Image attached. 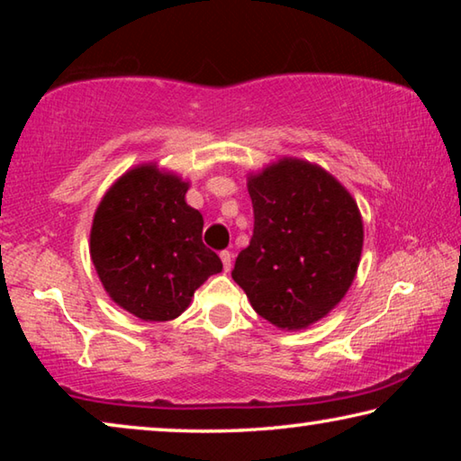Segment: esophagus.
<instances>
[{
	"label": "esophagus",
	"mask_w": 461,
	"mask_h": 461,
	"mask_svg": "<svg viewBox=\"0 0 461 461\" xmlns=\"http://www.w3.org/2000/svg\"><path fill=\"white\" fill-rule=\"evenodd\" d=\"M220 256H221V262H223V270H225V272H230V268H231V258H233V254L230 252V249H223V252H221Z\"/></svg>",
	"instance_id": "1"
}]
</instances>
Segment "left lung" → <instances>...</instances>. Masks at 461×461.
Here are the masks:
<instances>
[{"label": "left lung", "instance_id": "8db88e82", "mask_svg": "<svg viewBox=\"0 0 461 461\" xmlns=\"http://www.w3.org/2000/svg\"><path fill=\"white\" fill-rule=\"evenodd\" d=\"M254 233L231 278L256 313L280 330H303L338 305L360 264L364 225L339 181L299 158L249 175Z\"/></svg>", "mask_w": 461, "mask_h": 461}]
</instances>
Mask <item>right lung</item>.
Listing matches in <instances>:
<instances>
[{"label": "right lung", "mask_w": 461, "mask_h": 461, "mask_svg": "<svg viewBox=\"0 0 461 461\" xmlns=\"http://www.w3.org/2000/svg\"><path fill=\"white\" fill-rule=\"evenodd\" d=\"M189 183L156 165L128 170L101 199L91 260L101 285L128 313L170 321L223 264L203 244V215L186 205Z\"/></svg>", "instance_id": "right-lung-1"}]
</instances>
